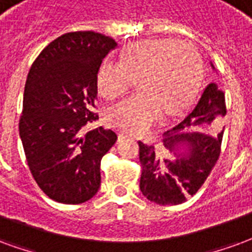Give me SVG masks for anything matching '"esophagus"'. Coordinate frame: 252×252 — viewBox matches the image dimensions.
Instances as JSON below:
<instances>
[{
	"instance_id": "1",
	"label": "esophagus",
	"mask_w": 252,
	"mask_h": 252,
	"mask_svg": "<svg viewBox=\"0 0 252 252\" xmlns=\"http://www.w3.org/2000/svg\"><path fill=\"white\" fill-rule=\"evenodd\" d=\"M125 138H133V137H131L130 134L125 133V131H121V133H119V139H125Z\"/></svg>"
}]
</instances>
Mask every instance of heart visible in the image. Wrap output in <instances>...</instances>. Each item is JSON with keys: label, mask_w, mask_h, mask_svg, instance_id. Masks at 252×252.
<instances>
[{"label": "heart", "mask_w": 252, "mask_h": 252, "mask_svg": "<svg viewBox=\"0 0 252 252\" xmlns=\"http://www.w3.org/2000/svg\"><path fill=\"white\" fill-rule=\"evenodd\" d=\"M139 93L115 103L108 124L142 133L162 115L177 114L192 103L203 80V60L193 44L176 40H145L130 45L121 63L106 59L96 73L102 96L115 99L134 86Z\"/></svg>", "instance_id": "obj_1"}]
</instances>
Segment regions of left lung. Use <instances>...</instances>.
Listing matches in <instances>:
<instances>
[{
  "mask_svg": "<svg viewBox=\"0 0 252 252\" xmlns=\"http://www.w3.org/2000/svg\"><path fill=\"white\" fill-rule=\"evenodd\" d=\"M225 96L211 83L188 117L162 135L170 157L161 158L154 146L139 141L141 180L145 197L159 205H177L193 196L214 169L221 152Z\"/></svg>",
  "mask_w": 252,
  "mask_h": 252,
  "instance_id": "left-lung-1",
  "label": "left lung"
}]
</instances>
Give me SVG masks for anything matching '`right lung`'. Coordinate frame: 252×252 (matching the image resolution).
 <instances>
[{
	"instance_id": "right-lung-1",
	"label": "right lung",
	"mask_w": 252,
	"mask_h": 252,
	"mask_svg": "<svg viewBox=\"0 0 252 252\" xmlns=\"http://www.w3.org/2000/svg\"><path fill=\"white\" fill-rule=\"evenodd\" d=\"M115 47L93 31L64 33L29 69L20 137L33 179L58 203H86L100 187V161L118 137L102 126L83 128L98 119L96 73Z\"/></svg>"
}]
</instances>
